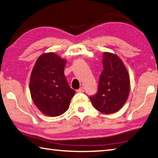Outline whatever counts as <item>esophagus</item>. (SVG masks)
<instances>
[{
  "instance_id": "obj_1",
  "label": "esophagus",
  "mask_w": 158,
  "mask_h": 158,
  "mask_svg": "<svg viewBox=\"0 0 158 158\" xmlns=\"http://www.w3.org/2000/svg\"><path fill=\"white\" fill-rule=\"evenodd\" d=\"M84 90H85V88L84 87H81V88H80V89H78V90H77V92H78V93H82V92H84Z\"/></svg>"
}]
</instances>
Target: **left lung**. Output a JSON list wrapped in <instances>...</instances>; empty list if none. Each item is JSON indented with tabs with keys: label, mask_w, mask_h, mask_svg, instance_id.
<instances>
[{
	"label": "left lung",
	"mask_w": 158,
	"mask_h": 158,
	"mask_svg": "<svg viewBox=\"0 0 158 158\" xmlns=\"http://www.w3.org/2000/svg\"><path fill=\"white\" fill-rule=\"evenodd\" d=\"M102 65L98 92L90 96V100L102 114H111L121 109L127 101L130 89V77L124 63L116 54L104 53Z\"/></svg>",
	"instance_id": "obj_1"
}]
</instances>
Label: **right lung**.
Masks as SVG:
<instances>
[{
	"label": "right lung",
	"mask_w": 158,
	"mask_h": 158,
	"mask_svg": "<svg viewBox=\"0 0 158 158\" xmlns=\"http://www.w3.org/2000/svg\"><path fill=\"white\" fill-rule=\"evenodd\" d=\"M66 60L55 53H43L33 67L30 78L32 100L42 113L58 116L68 110L75 90L64 74Z\"/></svg>",
	"instance_id": "1"
}]
</instances>
